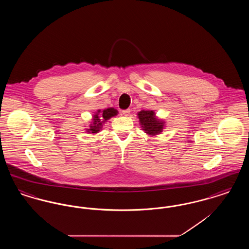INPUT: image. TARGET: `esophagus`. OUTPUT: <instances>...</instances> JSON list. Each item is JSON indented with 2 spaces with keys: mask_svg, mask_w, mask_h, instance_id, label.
Masks as SVG:
<instances>
[{
  "mask_svg": "<svg viewBox=\"0 0 249 249\" xmlns=\"http://www.w3.org/2000/svg\"><path fill=\"white\" fill-rule=\"evenodd\" d=\"M130 108H128V109H125V110H122V114H123L124 116H129V115H130Z\"/></svg>",
  "mask_w": 249,
  "mask_h": 249,
  "instance_id": "34e87169",
  "label": "esophagus"
}]
</instances>
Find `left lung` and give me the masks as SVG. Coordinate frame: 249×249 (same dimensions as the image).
I'll use <instances>...</instances> for the list:
<instances>
[{
  "mask_svg": "<svg viewBox=\"0 0 249 249\" xmlns=\"http://www.w3.org/2000/svg\"><path fill=\"white\" fill-rule=\"evenodd\" d=\"M138 118L142 125V130L149 135L158 134L161 132L163 129V121H160V119H157L155 117L153 111L142 110L138 113Z\"/></svg>",
  "mask_w": 249,
  "mask_h": 249,
  "instance_id": "8db88e82",
  "label": "left lung"
}]
</instances>
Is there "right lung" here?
Wrapping results in <instances>:
<instances>
[{
    "instance_id": "right-lung-1",
    "label": "right lung",
    "mask_w": 249,
    "mask_h": 249,
    "mask_svg": "<svg viewBox=\"0 0 249 249\" xmlns=\"http://www.w3.org/2000/svg\"><path fill=\"white\" fill-rule=\"evenodd\" d=\"M118 114V111L112 107L110 108H107L106 110L102 111L99 110L98 113L94 115V119H93V124H90L92 126H90V129H89V130H87L88 132H91V133H97L100 129H102V125L103 123L108 120L110 118L116 116Z\"/></svg>"
}]
</instances>
